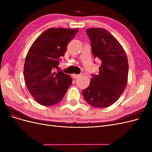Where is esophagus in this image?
<instances>
[{
    "label": "esophagus",
    "instance_id": "obj_1",
    "mask_svg": "<svg viewBox=\"0 0 152 152\" xmlns=\"http://www.w3.org/2000/svg\"><path fill=\"white\" fill-rule=\"evenodd\" d=\"M80 75L79 74H75V73H73V74H72V77L73 78V79H77L78 77H79Z\"/></svg>",
    "mask_w": 152,
    "mask_h": 152
}]
</instances>
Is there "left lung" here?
<instances>
[{"instance_id":"1","label":"left lung","mask_w":152,"mask_h":152,"mask_svg":"<svg viewBox=\"0 0 152 152\" xmlns=\"http://www.w3.org/2000/svg\"><path fill=\"white\" fill-rule=\"evenodd\" d=\"M94 58L99 59L98 75L92 74L89 86L82 92L86 102L96 108L113 104L127 84L129 64L126 54L118 40L106 29L86 30Z\"/></svg>"}]
</instances>
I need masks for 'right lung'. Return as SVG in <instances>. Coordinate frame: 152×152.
<instances>
[{
	"label": "right lung",
	"mask_w": 152,
	"mask_h": 152,
	"mask_svg": "<svg viewBox=\"0 0 152 152\" xmlns=\"http://www.w3.org/2000/svg\"><path fill=\"white\" fill-rule=\"evenodd\" d=\"M79 28H51L37 39L26 55L24 77L30 93L40 104L51 106L62 100L72 83L71 77L59 68L61 56Z\"/></svg>",
	"instance_id": "1"
}]
</instances>
